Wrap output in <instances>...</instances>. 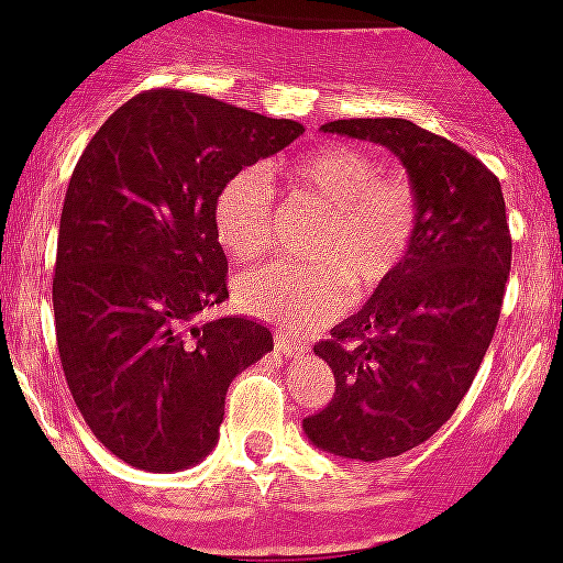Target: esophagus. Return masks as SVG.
Listing matches in <instances>:
<instances>
[{"instance_id":"1","label":"esophagus","mask_w":563,"mask_h":563,"mask_svg":"<svg viewBox=\"0 0 563 563\" xmlns=\"http://www.w3.org/2000/svg\"><path fill=\"white\" fill-rule=\"evenodd\" d=\"M276 350L285 357H298L301 352H305V343L292 341V338L285 335V332H276Z\"/></svg>"}]
</instances>
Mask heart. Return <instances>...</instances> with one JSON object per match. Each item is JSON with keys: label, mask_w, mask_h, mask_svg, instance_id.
I'll return each instance as SVG.
<instances>
[{"label": "heart", "mask_w": 563, "mask_h": 563, "mask_svg": "<svg viewBox=\"0 0 563 563\" xmlns=\"http://www.w3.org/2000/svg\"><path fill=\"white\" fill-rule=\"evenodd\" d=\"M298 194L324 208L312 242V267L267 265L239 278L247 312L292 332L318 330L346 307V282L357 298L383 290L409 262L420 208L409 186L383 177L380 163L357 146L332 143L290 166ZM217 236L236 258L265 253L276 231V200L262 168H242L222 186L213 208Z\"/></svg>", "instance_id": "heart-1"}]
</instances>
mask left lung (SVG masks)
<instances>
[{
	"label": "left lung",
	"instance_id": "1",
	"mask_svg": "<svg viewBox=\"0 0 563 563\" xmlns=\"http://www.w3.org/2000/svg\"><path fill=\"white\" fill-rule=\"evenodd\" d=\"M321 129L395 152L420 208L397 278L316 343L335 397L305 420V434L327 454L389 460L449 422L490 346L514 251L505 197L474 154L402 118Z\"/></svg>",
	"mask_w": 563,
	"mask_h": 563
}]
</instances>
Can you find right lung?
Instances as JSON below:
<instances>
[{
  "instance_id": "obj_1",
  "label": "right lung",
  "mask_w": 563,
  "mask_h": 563,
  "mask_svg": "<svg viewBox=\"0 0 563 563\" xmlns=\"http://www.w3.org/2000/svg\"><path fill=\"white\" fill-rule=\"evenodd\" d=\"M305 126L183 89H148L109 114L69 177L53 312L62 369L103 449L143 471H183L220 440L233 377L273 335L228 298L213 208L245 166Z\"/></svg>"
}]
</instances>
